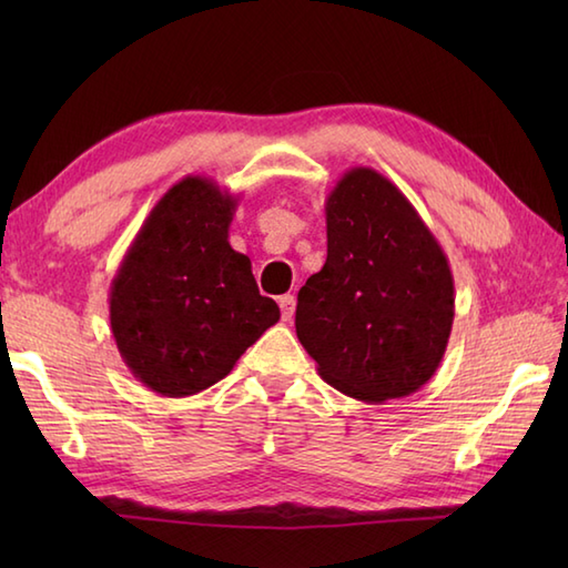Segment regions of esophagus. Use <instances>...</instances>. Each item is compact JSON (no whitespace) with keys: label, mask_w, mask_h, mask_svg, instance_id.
Masks as SVG:
<instances>
[{"label":"esophagus","mask_w":568,"mask_h":568,"mask_svg":"<svg viewBox=\"0 0 568 568\" xmlns=\"http://www.w3.org/2000/svg\"><path fill=\"white\" fill-rule=\"evenodd\" d=\"M277 305H281V315L285 322H291L295 315V297L293 295H283L277 300Z\"/></svg>","instance_id":"1"}]
</instances>
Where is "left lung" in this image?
<instances>
[{
    "instance_id": "left-lung-1",
    "label": "left lung",
    "mask_w": 568,
    "mask_h": 568,
    "mask_svg": "<svg viewBox=\"0 0 568 568\" xmlns=\"http://www.w3.org/2000/svg\"><path fill=\"white\" fill-rule=\"evenodd\" d=\"M327 261L297 293L295 329L332 388L364 403L419 390L454 324V275L400 187L366 165L336 180Z\"/></svg>"
}]
</instances>
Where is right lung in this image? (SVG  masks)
Segmentation results:
<instances>
[{
	"instance_id": "right-lung-1",
	"label": "right lung",
	"mask_w": 568,
	"mask_h": 568,
	"mask_svg": "<svg viewBox=\"0 0 568 568\" xmlns=\"http://www.w3.org/2000/svg\"><path fill=\"white\" fill-rule=\"evenodd\" d=\"M239 195L185 175L155 202L110 287L119 354L149 390L187 397L232 373L281 320L229 244Z\"/></svg>"
}]
</instances>
